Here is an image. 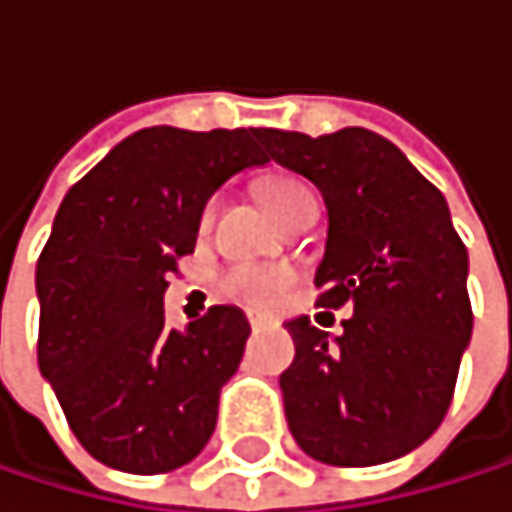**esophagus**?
<instances>
[{"mask_svg": "<svg viewBox=\"0 0 512 512\" xmlns=\"http://www.w3.org/2000/svg\"><path fill=\"white\" fill-rule=\"evenodd\" d=\"M265 323H268V320H265L262 314H250V326H253V329H262Z\"/></svg>", "mask_w": 512, "mask_h": 512, "instance_id": "esophagus-1", "label": "esophagus"}]
</instances>
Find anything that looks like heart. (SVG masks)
I'll return each mask as SVG.
<instances>
[{
  "label": "heart",
  "mask_w": 512,
  "mask_h": 512,
  "mask_svg": "<svg viewBox=\"0 0 512 512\" xmlns=\"http://www.w3.org/2000/svg\"><path fill=\"white\" fill-rule=\"evenodd\" d=\"M305 198H311V189L302 186L299 180H265L262 183V201L277 219H284ZM207 216H210V210H207ZM290 284H293V271L284 265L241 262V265H232L228 271H222V277H219V290L225 299L256 305V308L277 302Z\"/></svg>",
  "instance_id": "1"
}]
</instances>
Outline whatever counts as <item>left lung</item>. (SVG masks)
Wrapping results in <instances>:
<instances>
[{
    "label": "left lung",
    "instance_id": "1",
    "mask_svg": "<svg viewBox=\"0 0 512 512\" xmlns=\"http://www.w3.org/2000/svg\"><path fill=\"white\" fill-rule=\"evenodd\" d=\"M259 140L326 201L317 302L354 308L336 339L308 317L287 323L296 357L280 391L290 433L323 464L394 461L446 418L473 332L467 247L449 204L391 140L363 127L326 137L265 127Z\"/></svg>",
    "mask_w": 512,
    "mask_h": 512
}]
</instances>
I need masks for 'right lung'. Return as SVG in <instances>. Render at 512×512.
Here are the masks:
<instances>
[{
	"label": "right lung",
	"instance_id": "add662e5",
	"mask_svg": "<svg viewBox=\"0 0 512 512\" xmlns=\"http://www.w3.org/2000/svg\"><path fill=\"white\" fill-rule=\"evenodd\" d=\"M259 137V127H146L85 173L54 216L36 265L39 369L72 433L106 467L167 473L213 437L250 323L235 305H213L170 329L161 305L210 195L268 161Z\"/></svg>",
	"mask_w": 512,
	"mask_h": 512
}]
</instances>
